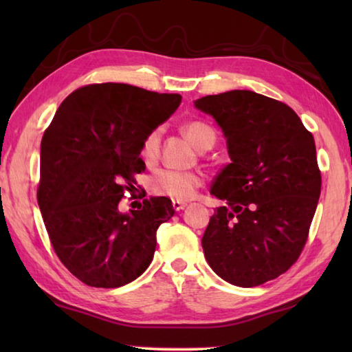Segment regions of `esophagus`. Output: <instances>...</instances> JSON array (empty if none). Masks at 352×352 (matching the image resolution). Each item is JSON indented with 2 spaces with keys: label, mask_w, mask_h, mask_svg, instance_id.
I'll use <instances>...</instances> for the list:
<instances>
[{
  "label": "esophagus",
  "mask_w": 352,
  "mask_h": 352,
  "mask_svg": "<svg viewBox=\"0 0 352 352\" xmlns=\"http://www.w3.org/2000/svg\"><path fill=\"white\" fill-rule=\"evenodd\" d=\"M184 206H186V204H184V201L172 200V208H174L175 211H182V210H184Z\"/></svg>",
  "instance_id": "esophagus-1"
}]
</instances>
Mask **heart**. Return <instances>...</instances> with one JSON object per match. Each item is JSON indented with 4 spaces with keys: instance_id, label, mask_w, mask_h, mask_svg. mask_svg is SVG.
<instances>
[{
    "instance_id": "obj_1",
    "label": "heart",
    "mask_w": 352,
    "mask_h": 352,
    "mask_svg": "<svg viewBox=\"0 0 352 352\" xmlns=\"http://www.w3.org/2000/svg\"><path fill=\"white\" fill-rule=\"evenodd\" d=\"M186 138L192 144L204 151L212 147L216 142V132L201 121H190L183 127ZM162 148V129H152L144 135L140 146V157L146 164H152L160 157ZM204 184V177L194 170H172L160 169L148 180V186L153 194L168 197L172 200H190L197 194L199 188Z\"/></svg>"
}]
</instances>
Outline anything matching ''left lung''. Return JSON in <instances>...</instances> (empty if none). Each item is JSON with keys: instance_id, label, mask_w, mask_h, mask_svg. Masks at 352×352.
Wrapping results in <instances>:
<instances>
[{"instance_id": "8db88e82", "label": "left lung", "mask_w": 352, "mask_h": 352, "mask_svg": "<svg viewBox=\"0 0 352 352\" xmlns=\"http://www.w3.org/2000/svg\"><path fill=\"white\" fill-rule=\"evenodd\" d=\"M223 130L231 163L211 194L225 201L201 247L226 283L254 287L287 272L306 245L321 172L312 133L284 102L248 90L195 100Z\"/></svg>"}]
</instances>
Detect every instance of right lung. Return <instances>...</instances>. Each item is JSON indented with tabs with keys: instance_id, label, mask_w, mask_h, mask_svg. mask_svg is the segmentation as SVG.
<instances>
[{
	"instance_id": "right-lung-1",
	"label": "right lung",
	"mask_w": 352,
	"mask_h": 352,
	"mask_svg": "<svg viewBox=\"0 0 352 352\" xmlns=\"http://www.w3.org/2000/svg\"><path fill=\"white\" fill-rule=\"evenodd\" d=\"M180 102V94L91 83L71 93L45 130L38 206L57 258L87 285L121 287L152 262L158 226L175 212L172 201L142 199L129 214L118 205L146 169L144 135Z\"/></svg>"
}]
</instances>
